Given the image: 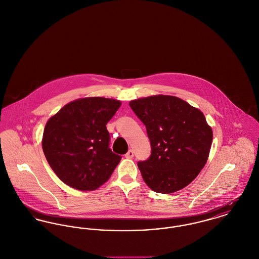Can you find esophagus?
<instances>
[{
	"label": "esophagus",
	"mask_w": 259,
	"mask_h": 259,
	"mask_svg": "<svg viewBox=\"0 0 259 259\" xmlns=\"http://www.w3.org/2000/svg\"><path fill=\"white\" fill-rule=\"evenodd\" d=\"M133 156H134V152L132 150H129L125 154V157H127V158H132Z\"/></svg>",
	"instance_id": "34e87169"
}]
</instances>
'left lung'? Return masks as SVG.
I'll return each mask as SVG.
<instances>
[{
	"label": "left lung",
	"instance_id": "left-lung-1",
	"mask_svg": "<svg viewBox=\"0 0 259 259\" xmlns=\"http://www.w3.org/2000/svg\"><path fill=\"white\" fill-rule=\"evenodd\" d=\"M144 123L152 152L138 167L153 192L171 194L188 186L203 168L212 130L198 108L173 96H152L129 103Z\"/></svg>",
	"mask_w": 259,
	"mask_h": 259
}]
</instances>
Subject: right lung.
Returning <instances> with one entry per match:
<instances>
[{"label": "right lung", "mask_w": 259, "mask_h": 259, "mask_svg": "<svg viewBox=\"0 0 259 259\" xmlns=\"http://www.w3.org/2000/svg\"><path fill=\"white\" fill-rule=\"evenodd\" d=\"M121 103L106 98H85L67 104L47 122L43 151L62 182L92 191L107 182L121 156L109 149L107 123Z\"/></svg>", "instance_id": "right-lung-1"}]
</instances>
